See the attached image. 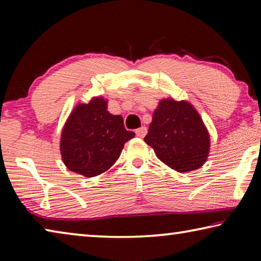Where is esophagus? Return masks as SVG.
I'll use <instances>...</instances> for the list:
<instances>
[{
	"label": "esophagus",
	"instance_id": "esophagus-1",
	"mask_svg": "<svg viewBox=\"0 0 261 261\" xmlns=\"http://www.w3.org/2000/svg\"><path fill=\"white\" fill-rule=\"evenodd\" d=\"M146 134H147V129L145 126H141V127H139V129L136 130V135L140 137V138H144Z\"/></svg>",
	"mask_w": 261,
	"mask_h": 261
}]
</instances>
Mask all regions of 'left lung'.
I'll return each mask as SVG.
<instances>
[{
	"mask_svg": "<svg viewBox=\"0 0 261 261\" xmlns=\"http://www.w3.org/2000/svg\"><path fill=\"white\" fill-rule=\"evenodd\" d=\"M144 140L165 165L179 173L200 168L211 146L208 131L193 106L173 99L159 102Z\"/></svg>",
	"mask_w": 261,
	"mask_h": 261,
	"instance_id": "left-lung-1",
	"label": "left lung"
}]
</instances>
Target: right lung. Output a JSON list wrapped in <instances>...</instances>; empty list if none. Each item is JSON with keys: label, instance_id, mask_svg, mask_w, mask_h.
Returning <instances> with one entry per match:
<instances>
[{"label": "right lung", "instance_id": "add662e5", "mask_svg": "<svg viewBox=\"0 0 261 261\" xmlns=\"http://www.w3.org/2000/svg\"><path fill=\"white\" fill-rule=\"evenodd\" d=\"M134 137L121 115L110 114L107 100L96 96L77 105L65 122L60 141L62 160L73 173L93 177L116 162L124 144Z\"/></svg>", "mask_w": 261, "mask_h": 261}]
</instances>
